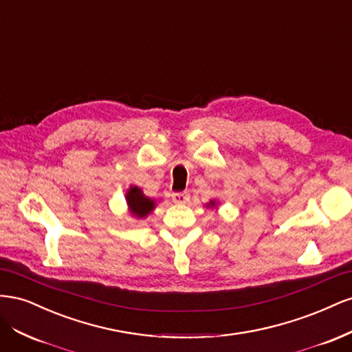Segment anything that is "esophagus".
I'll return each instance as SVG.
<instances>
[{"label": "esophagus", "instance_id": "34e87169", "mask_svg": "<svg viewBox=\"0 0 352 352\" xmlns=\"http://www.w3.org/2000/svg\"><path fill=\"white\" fill-rule=\"evenodd\" d=\"M189 198H190V195H189V192H186V190L185 192H175L172 195V199H173V202H176V204H186Z\"/></svg>", "mask_w": 352, "mask_h": 352}]
</instances>
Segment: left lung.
Wrapping results in <instances>:
<instances>
[{"label": "left lung", "mask_w": 352, "mask_h": 352, "mask_svg": "<svg viewBox=\"0 0 352 352\" xmlns=\"http://www.w3.org/2000/svg\"><path fill=\"white\" fill-rule=\"evenodd\" d=\"M217 204H219V201H216V199H210V202H207V208H216L217 207Z\"/></svg>", "instance_id": "obj_1"}]
</instances>
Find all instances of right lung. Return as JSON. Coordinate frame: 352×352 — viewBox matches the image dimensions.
Wrapping results in <instances>:
<instances>
[{
  "instance_id": "obj_1",
  "label": "right lung",
  "mask_w": 352,
  "mask_h": 352,
  "mask_svg": "<svg viewBox=\"0 0 352 352\" xmlns=\"http://www.w3.org/2000/svg\"><path fill=\"white\" fill-rule=\"evenodd\" d=\"M124 198L127 204V212L138 220H142L150 216L151 211H154L157 206V201L154 198L146 197L140 186L131 185Z\"/></svg>"
}]
</instances>
